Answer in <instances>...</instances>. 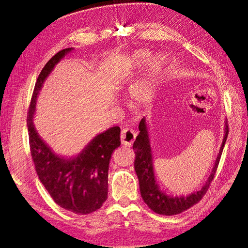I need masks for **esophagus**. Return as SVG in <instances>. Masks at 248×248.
I'll list each match as a JSON object with an SVG mask.
<instances>
[{"mask_svg":"<svg viewBox=\"0 0 248 248\" xmlns=\"http://www.w3.org/2000/svg\"><path fill=\"white\" fill-rule=\"evenodd\" d=\"M136 131H133L131 128H124L121 132V141L122 145L125 147H131L133 141L136 140Z\"/></svg>","mask_w":248,"mask_h":248,"instance_id":"1","label":"esophagus"}]
</instances>
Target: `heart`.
I'll use <instances>...</instances> for the list:
<instances>
[{
    "mask_svg": "<svg viewBox=\"0 0 248 248\" xmlns=\"http://www.w3.org/2000/svg\"><path fill=\"white\" fill-rule=\"evenodd\" d=\"M152 58V54L146 49H138L132 51L127 58V63L130 72L139 71L149 64L147 77L141 79L131 90L132 98L140 104L151 103L156 97L157 79L163 73L167 67V60L163 56Z\"/></svg>",
    "mask_w": 248,
    "mask_h": 248,
    "instance_id": "obj_1",
    "label": "heart"
}]
</instances>
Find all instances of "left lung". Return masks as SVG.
Returning a JSON list of instances; mask_svg holds the SVG:
<instances>
[{
  "instance_id": "obj_1",
  "label": "left lung",
  "mask_w": 248,
  "mask_h": 248,
  "mask_svg": "<svg viewBox=\"0 0 248 248\" xmlns=\"http://www.w3.org/2000/svg\"><path fill=\"white\" fill-rule=\"evenodd\" d=\"M140 134L137 137L136 141L133 142V151L136 153V159H134V170L139 178L140 190L141 198L148 205V207L153 210L157 214L161 215H176L184 212L185 210L189 209L193 205L199 202L202 197L205 196L207 190L209 189L214 175L216 172L217 167L220 160L222 154V150L226 144V140L229 134V125L226 122V131L222 144L217 155L215 164L213 167L211 175L209 176L206 184L202 187V189L193 192L187 197H170L160 190L159 186L157 185L154 176V168L152 162V153L151 147H150V140L148 134V128L146 119L142 118L139 125Z\"/></svg>"
}]
</instances>
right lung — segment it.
Wrapping results in <instances>:
<instances>
[{"label":"right lung","mask_w":248,"mask_h":248,"mask_svg":"<svg viewBox=\"0 0 248 248\" xmlns=\"http://www.w3.org/2000/svg\"><path fill=\"white\" fill-rule=\"evenodd\" d=\"M72 48L60 50L43 67L37 78L30 103L27 125L30 150L40 182L56 204L76 214H90L108 199V166L112 152L120 147L119 126L96 136L76 157L65 159L51 151L37 133L33 117L37 95L54 67Z\"/></svg>","instance_id":"right-lung-1"}]
</instances>
